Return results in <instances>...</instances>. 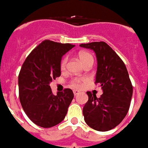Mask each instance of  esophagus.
Masks as SVG:
<instances>
[{"label":"esophagus","mask_w":148,"mask_h":148,"mask_svg":"<svg viewBox=\"0 0 148 148\" xmlns=\"http://www.w3.org/2000/svg\"><path fill=\"white\" fill-rule=\"evenodd\" d=\"M77 94H79V91H77V90H74V96H77Z\"/></svg>","instance_id":"1"}]
</instances>
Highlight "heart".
<instances>
[{"label":"heart","instance_id":"heart-1","mask_svg":"<svg viewBox=\"0 0 148 148\" xmlns=\"http://www.w3.org/2000/svg\"><path fill=\"white\" fill-rule=\"evenodd\" d=\"M78 58L80 59V61L83 63V65L88 64V63H93V55H91L90 53L87 51H82L79 52L78 54ZM68 61V57L67 56H65L62 58L61 61V63H60V67H61L62 70H64L66 66V63H67ZM81 79H74V80L71 82V86L73 87H79L81 85V82H82Z\"/></svg>","mask_w":148,"mask_h":148}]
</instances>
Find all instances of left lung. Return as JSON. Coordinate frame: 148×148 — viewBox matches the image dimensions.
<instances>
[{
	"instance_id": "left-lung-1",
	"label": "left lung",
	"mask_w": 148,
	"mask_h": 148,
	"mask_svg": "<svg viewBox=\"0 0 148 148\" xmlns=\"http://www.w3.org/2000/svg\"><path fill=\"white\" fill-rule=\"evenodd\" d=\"M80 47L95 53V82L103 91L99 98L87 92L89 100L83 108L84 119L94 130L107 132L116 127L127 115L132 97V82L123 61L106 42H93Z\"/></svg>"
}]
</instances>
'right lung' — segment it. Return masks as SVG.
Masks as SVG:
<instances>
[{"label": "right lung", "instance_id": "add662e5", "mask_svg": "<svg viewBox=\"0 0 148 148\" xmlns=\"http://www.w3.org/2000/svg\"><path fill=\"white\" fill-rule=\"evenodd\" d=\"M74 45L44 40L31 52L18 77L19 95L25 113L34 124L51 127L64 120L74 98L71 89L52 93L50 83L61 75L62 57Z\"/></svg>", "mask_w": 148, "mask_h": 148}]
</instances>
